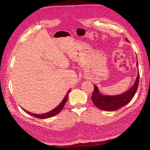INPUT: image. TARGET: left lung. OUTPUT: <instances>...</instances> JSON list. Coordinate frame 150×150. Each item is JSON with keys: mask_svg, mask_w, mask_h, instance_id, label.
Segmentation results:
<instances>
[{"mask_svg": "<svg viewBox=\"0 0 150 150\" xmlns=\"http://www.w3.org/2000/svg\"><path fill=\"white\" fill-rule=\"evenodd\" d=\"M128 42L129 41L126 38ZM137 67L138 69V63L137 61ZM139 69L136 79L134 84L130 89L120 95H106L101 93L97 86L94 85L93 93L91 96L93 103L96 107L100 110L106 111H114L120 108L122 106L127 105L130 101L132 99L134 96L138 89L139 83Z\"/></svg>", "mask_w": 150, "mask_h": 150, "instance_id": "8db88e82", "label": "left lung"}]
</instances>
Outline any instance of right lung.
<instances>
[{
	"mask_svg": "<svg viewBox=\"0 0 150 150\" xmlns=\"http://www.w3.org/2000/svg\"><path fill=\"white\" fill-rule=\"evenodd\" d=\"M71 90L70 89L67 91V93L66 94L65 96L63 98V100L61 102V103L59 104V105H58L57 107H55L54 109H53L50 112H48L46 113H44V114H35V113H32V112H30L27 111L26 110H24V108H22V110H23L24 112H26V113L30 115H32L33 116H34L35 118H40V119H45V118H51V117H53V116H54L55 115H57V114H59L62 110L63 109V108L64 107V106L65 105L66 102H67V98H68V94H69V91Z\"/></svg>",
	"mask_w": 150,
	"mask_h": 150,
	"instance_id": "right-lung-1",
	"label": "right lung"
}]
</instances>
